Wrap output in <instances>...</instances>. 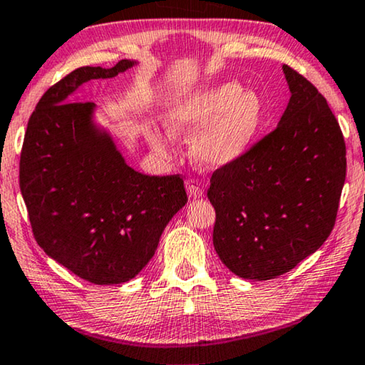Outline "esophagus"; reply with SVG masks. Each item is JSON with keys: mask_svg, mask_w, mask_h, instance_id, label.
I'll return each instance as SVG.
<instances>
[{"mask_svg": "<svg viewBox=\"0 0 365 365\" xmlns=\"http://www.w3.org/2000/svg\"><path fill=\"white\" fill-rule=\"evenodd\" d=\"M187 192L190 198H201L203 196V188H201V185L198 180H187Z\"/></svg>", "mask_w": 365, "mask_h": 365, "instance_id": "esophagus-1", "label": "esophagus"}]
</instances>
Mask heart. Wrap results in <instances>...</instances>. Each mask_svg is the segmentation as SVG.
I'll return each mask as SVG.
<instances>
[{
    "label": "heart",
    "instance_id": "obj_1",
    "mask_svg": "<svg viewBox=\"0 0 365 365\" xmlns=\"http://www.w3.org/2000/svg\"><path fill=\"white\" fill-rule=\"evenodd\" d=\"M162 120L173 136L203 125L193 136L192 154L200 164L216 169L248 151L263 126L264 108L257 92L229 81L170 103ZM146 140L155 151L169 149V138L159 131L146 130Z\"/></svg>",
    "mask_w": 365,
    "mask_h": 365
}]
</instances>
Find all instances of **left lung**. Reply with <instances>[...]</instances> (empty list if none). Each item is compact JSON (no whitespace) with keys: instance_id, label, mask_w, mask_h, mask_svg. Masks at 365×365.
Masks as SVG:
<instances>
[{"instance_id":"obj_1","label":"left lung","mask_w":365,"mask_h":365,"mask_svg":"<svg viewBox=\"0 0 365 365\" xmlns=\"http://www.w3.org/2000/svg\"><path fill=\"white\" fill-rule=\"evenodd\" d=\"M291 99L276 128L212 172V244L244 279L287 273L317 252L336 221L346 144L327 99L296 69L282 66Z\"/></svg>"}]
</instances>
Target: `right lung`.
Listing matches in <instances>:
<instances>
[{
    "label": "right lung",
    "instance_id": "obj_1",
    "mask_svg": "<svg viewBox=\"0 0 365 365\" xmlns=\"http://www.w3.org/2000/svg\"><path fill=\"white\" fill-rule=\"evenodd\" d=\"M135 65L83 66L45 92L27 123L19 187L37 244L94 284H121L154 257L159 239L187 203L180 175H144L126 164L92 121V102L68 97L91 79Z\"/></svg>",
    "mask_w": 365,
    "mask_h": 365
}]
</instances>
